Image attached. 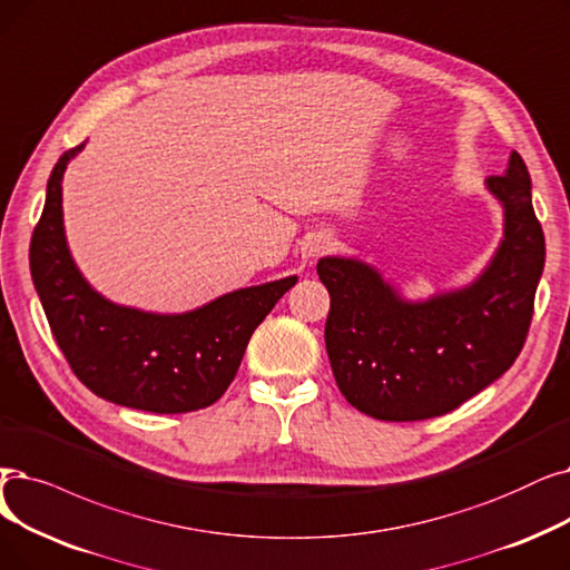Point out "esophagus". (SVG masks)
Masks as SVG:
<instances>
[{
	"label": "esophagus",
	"instance_id": "1",
	"mask_svg": "<svg viewBox=\"0 0 570 570\" xmlns=\"http://www.w3.org/2000/svg\"><path fill=\"white\" fill-rule=\"evenodd\" d=\"M333 239L328 237V235H324V233H318V235H312L309 237V242H307V256L309 258H316V256H324V254H328L331 249H333Z\"/></svg>",
	"mask_w": 570,
	"mask_h": 570
}]
</instances>
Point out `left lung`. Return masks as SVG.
Returning a JSON list of instances; mask_svg holds the SVG:
<instances>
[{
    "instance_id": "1",
    "label": "left lung",
    "mask_w": 570,
    "mask_h": 570,
    "mask_svg": "<svg viewBox=\"0 0 570 570\" xmlns=\"http://www.w3.org/2000/svg\"><path fill=\"white\" fill-rule=\"evenodd\" d=\"M503 205V239L482 275L463 288L405 301L358 258L316 263L331 293L326 352L342 395L382 422H419L456 410L499 380L527 342L546 235L531 177L517 151L505 175L487 179Z\"/></svg>"
}]
</instances>
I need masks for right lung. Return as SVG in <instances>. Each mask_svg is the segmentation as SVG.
Returning <instances> with one entry per match:
<instances>
[{"mask_svg": "<svg viewBox=\"0 0 570 570\" xmlns=\"http://www.w3.org/2000/svg\"><path fill=\"white\" fill-rule=\"evenodd\" d=\"M83 146L56 163L30 242L48 326L73 375L100 399L156 414L203 410L226 393L254 331L298 277L237 288L184 314L107 301L86 282L65 237L62 177Z\"/></svg>", "mask_w": 570, "mask_h": 570, "instance_id": "add662e5", "label": "right lung"}]
</instances>
